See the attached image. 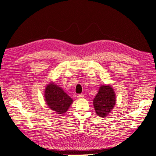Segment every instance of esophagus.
Returning <instances> with one entry per match:
<instances>
[{"instance_id":"esophagus-1","label":"esophagus","mask_w":156,"mask_h":156,"mask_svg":"<svg viewBox=\"0 0 156 156\" xmlns=\"http://www.w3.org/2000/svg\"><path fill=\"white\" fill-rule=\"evenodd\" d=\"M84 98L83 94H79V95H77V98L78 99H81V98Z\"/></svg>"}]
</instances>
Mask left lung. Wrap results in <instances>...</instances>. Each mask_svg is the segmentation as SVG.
Wrapping results in <instances>:
<instances>
[{
	"instance_id": "left-lung-1",
	"label": "left lung",
	"mask_w": 156,
	"mask_h": 156,
	"mask_svg": "<svg viewBox=\"0 0 156 156\" xmlns=\"http://www.w3.org/2000/svg\"><path fill=\"white\" fill-rule=\"evenodd\" d=\"M116 103L115 93L111 86H101L93 105L96 114L101 117H105L114 107Z\"/></svg>"
}]
</instances>
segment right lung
Segmentation results:
<instances>
[{
  "instance_id": "right-lung-1",
  "label": "right lung",
  "mask_w": 156,
  "mask_h": 156,
  "mask_svg": "<svg viewBox=\"0 0 156 156\" xmlns=\"http://www.w3.org/2000/svg\"><path fill=\"white\" fill-rule=\"evenodd\" d=\"M45 101L51 109L62 115L67 111L73 100L63 90L54 83H50L45 91Z\"/></svg>"
}]
</instances>
